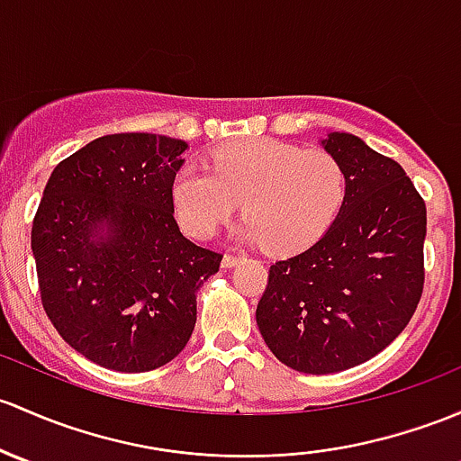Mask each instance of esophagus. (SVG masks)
I'll list each match as a JSON object with an SVG mask.
<instances>
[{"mask_svg":"<svg viewBox=\"0 0 461 461\" xmlns=\"http://www.w3.org/2000/svg\"><path fill=\"white\" fill-rule=\"evenodd\" d=\"M243 258L245 256L240 254H225L222 256V267H234V265H239Z\"/></svg>","mask_w":461,"mask_h":461,"instance_id":"1","label":"esophagus"}]
</instances>
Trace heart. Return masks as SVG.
Wrapping results in <instances>:
<instances>
[{"instance_id": "b5f03b06", "label": "heart", "mask_w": 461, "mask_h": 461, "mask_svg": "<svg viewBox=\"0 0 461 461\" xmlns=\"http://www.w3.org/2000/svg\"><path fill=\"white\" fill-rule=\"evenodd\" d=\"M172 178V205L187 234L210 239L243 201V234L278 254L312 247L340 212L347 176L327 149L249 139L216 149Z\"/></svg>"}]
</instances>
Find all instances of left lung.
I'll return each instance as SVG.
<instances>
[{"label":"left lung","mask_w":461,"mask_h":461,"mask_svg":"<svg viewBox=\"0 0 461 461\" xmlns=\"http://www.w3.org/2000/svg\"><path fill=\"white\" fill-rule=\"evenodd\" d=\"M324 149L347 176L336 221L269 267L256 322L276 357L324 375L371 360L404 331L424 292L426 205L393 158L353 134Z\"/></svg>","instance_id":"8db88e82"}]
</instances>
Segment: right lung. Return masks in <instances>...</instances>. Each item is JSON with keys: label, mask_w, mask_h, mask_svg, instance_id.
Listing matches in <instances>:
<instances>
[{"label": "right lung", "mask_w": 461, "mask_h": 461, "mask_svg": "<svg viewBox=\"0 0 461 461\" xmlns=\"http://www.w3.org/2000/svg\"><path fill=\"white\" fill-rule=\"evenodd\" d=\"M185 149L148 132L95 139L52 169L32 218L43 312L105 369L143 373L174 360L196 324L198 287L221 267V251L194 245L174 218L172 178Z\"/></svg>", "instance_id": "right-lung-1"}]
</instances>
